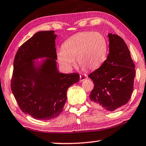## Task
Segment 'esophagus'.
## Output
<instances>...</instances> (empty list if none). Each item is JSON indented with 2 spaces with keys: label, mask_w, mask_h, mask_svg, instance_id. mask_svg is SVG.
I'll return each instance as SVG.
<instances>
[{
  "label": "esophagus",
  "mask_w": 146,
  "mask_h": 146,
  "mask_svg": "<svg viewBox=\"0 0 146 146\" xmlns=\"http://www.w3.org/2000/svg\"><path fill=\"white\" fill-rule=\"evenodd\" d=\"M86 79H87V76L86 75H80V82H82L84 80H85Z\"/></svg>",
  "instance_id": "1"
}]
</instances>
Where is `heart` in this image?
<instances>
[{"mask_svg": "<svg viewBox=\"0 0 146 146\" xmlns=\"http://www.w3.org/2000/svg\"><path fill=\"white\" fill-rule=\"evenodd\" d=\"M107 53L108 44L102 33L83 32L66 40L57 57L59 63L67 71L74 65L76 59L84 70H95L106 61Z\"/></svg>", "mask_w": 146, "mask_h": 146, "instance_id": "obj_1", "label": "heart"}]
</instances>
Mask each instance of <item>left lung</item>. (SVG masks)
Returning <instances> with one entry per match:
<instances>
[{"label":"left lung","instance_id":"8db88e82","mask_svg":"<svg viewBox=\"0 0 146 146\" xmlns=\"http://www.w3.org/2000/svg\"><path fill=\"white\" fill-rule=\"evenodd\" d=\"M109 53L104 63L89 75L94 82L90 94L93 106L114 111L125 105L133 90L135 66L129 50L118 35L108 34Z\"/></svg>","mask_w":146,"mask_h":146}]
</instances>
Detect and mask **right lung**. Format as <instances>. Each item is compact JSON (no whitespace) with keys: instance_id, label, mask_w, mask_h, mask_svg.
Instances as JSON below:
<instances>
[{"instance_id":"right-lung-1","label":"right lung","mask_w":146,"mask_h":146,"mask_svg":"<svg viewBox=\"0 0 146 146\" xmlns=\"http://www.w3.org/2000/svg\"><path fill=\"white\" fill-rule=\"evenodd\" d=\"M56 35L41 31L23 44L13 63L11 89L24 113L40 120H50L63 110L69 87L80 80L78 73L63 74L57 70ZM45 57L40 65L33 61Z\"/></svg>"}]
</instances>
